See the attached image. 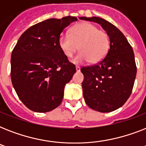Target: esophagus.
<instances>
[{"mask_svg":"<svg viewBox=\"0 0 146 146\" xmlns=\"http://www.w3.org/2000/svg\"><path fill=\"white\" fill-rule=\"evenodd\" d=\"M76 71H77V72H80V66H76Z\"/></svg>","mask_w":146,"mask_h":146,"instance_id":"1","label":"esophagus"}]
</instances>
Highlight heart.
<instances>
[{"mask_svg": "<svg viewBox=\"0 0 146 146\" xmlns=\"http://www.w3.org/2000/svg\"><path fill=\"white\" fill-rule=\"evenodd\" d=\"M58 44L65 57L72 58L77 51L80 52L73 62L80 64L88 60L96 64L104 59L110 48V38L104 30L98 29L90 23H82L73 26L68 35H61Z\"/></svg>", "mask_w": 146, "mask_h": 146, "instance_id": "b5f03b06", "label": "heart"}]
</instances>
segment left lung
I'll use <instances>...</instances> for the list:
<instances>
[{"label":"left lung","mask_w":146,"mask_h":146,"mask_svg":"<svg viewBox=\"0 0 146 146\" xmlns=\"http://www.w3.org/2000/svg\"><path fill=\"white\" fill-rule=\"evenodd\" d=\"M80 19L100 24L110 38L104 59L81 68L85 102L90 108L102 113L115 111L125 104L133 91L136 76L133 50L123 34L108 21L96 17Z\"/></svg>","instance_id":"left-lung-1"}]
</instances>
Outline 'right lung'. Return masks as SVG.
I'll return each mask as SVG.
<instances>
[{
  "instance_id": "right-lung-1",
  "label": "right lung",
  "mask_w": 146,
  "mask_h": 146,
  "mask_svg": "<svg viewBox=\"0 0 146 146\" xmlns=\"http://www.w3.org/2000/svg\"><path fill=\"white\" fill-rule=\"evenodd\" d=\"M77 21L73 17L48 19L31 26L18 40L11 55V81L29 109L48 112L59 106L65 85L75 65L63 54L58 39L64 29Z\"/></svg>"
}]
</instances>
